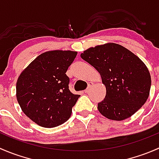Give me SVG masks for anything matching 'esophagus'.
<instances>
[{"label":"esophagus","instance_id":"1","mask_svg":"<svg viewBox=\"0 0 159 159\" xmlns=\"http://www.w3.org/2000/svg\"><path fill=\"white\" fill-rule=\"evenodd\" d=\"M92 85H93V83L89 82V85H88V88L84 90V93H89V91H90V89H91V87H92Z\"/></svg>","mask_w":159,"mask_h":159}]
</instances>
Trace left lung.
<instances>
[{
    "label": "left lung",
    "instance_id": "8db88e82",
    "mask_svg": "<svg viewBox=\"0 0 159 159\" xmlns=\"http://www.w3.org/2000/svg\"><path fill=\"white\" fill-rule=\"evenodd\" d=\"M102 77L106 95L98 105L108 119L121 121L134 115L148 99L151 75L139 57L120 44L108 43L90 48L81 54Z\"/></svg>",
    "mask_w": 159,
    "mask_h": 159
}]
</instances>
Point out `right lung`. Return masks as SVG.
Returning <instances> with one entry per match:
<instances>
[{"instance_id":"1","label":"right lung","mask_w":159,"mask_h":159,"mask_svg":"<svg viewBox=\"0 0 159 159\" xmlns=\"http://www.w3.org/2000/svg\"><path fill=\"white\" fill-rule=\"evenodd\" d=\"M78 53L50 51L40 54L25 68L16 84V96L22 111L44 128L68 121L79 94L69 90L66 73Z\"/></svg>"}]
</instances>
